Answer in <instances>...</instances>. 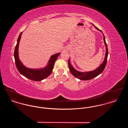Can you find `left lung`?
I'll return each instance as SVG.
<instances>
[{
  "label": "left lung",
  "instance_id": "obj_1",
  "mask_svg": "<svg viewBox=\"0 0 128 128\" xmlns=\"http://www.w3.org/2000/svg\"><path fill=\"white\" fill-rule=\"evenodd\" d=\"M95 28L98 29V30H100V32H102L100 30H99L98 28L94 26ZM103 34V32H102ZM104 36V43L106 45V56H105V58L104 59L103 63L100 65L99 67H98L97 68H96V70L91 71V72H78L77 70H76L74 69V68L72 67V66L71 65V64L70 63V59L68 60V65L69 67V69L70 70V72L72 73V74L73 75L74 77H75L76 78H78L79 79L81 80H89L92 79L93 78H94V77L98 76V75H99V74H100L103 72L106 64V62H107V60H108V46H107V44L106 42V40H105V37L103 34Z\"/></svg>",
  "mask_w": 128,
  "mask_h": 128
}]
</instances>
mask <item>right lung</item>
I'll use <instances>...</instances> for the list:
<instances>
[{
  "instance_id": "right-lung-1",
  "label": "right lung",
  "mask_w": 128,
  "mask_h": 128,
  "mask_svg": "<svg viewBox=\"0 0 128 128\" xmlns=\"http://www.w3.org/2000/svg\"><path fill=\"white\" fill-rule=\"evenodd\" d=\"M22 32H21L18 36L17 44L15 46L14 56L16 67L19 72L26 78L34 81H40L49 76L52 72L55 61L60 53H57L51 56L48 61V64L46 67L40 69H32L24 66L18 58V48L19 42Z\"/></svg>"
}]
</instances>
